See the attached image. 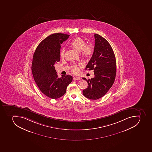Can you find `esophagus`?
<instances>
[{
  "instance_id": "obj_1",
  "label": "esophagus",
  "mask_w": 152,
  "mask_h": 152,
  "mask_svg": "<svg viewBox=\"0 0 152 152\" xmlns=\"http://www.w3.org/2000/svg\"><path fill=\"white\" fill-rule=\"evenodd\" d=\"M80 79V77H75L73 78L74 80H79Z\"/></svg>"
}]
</instances>
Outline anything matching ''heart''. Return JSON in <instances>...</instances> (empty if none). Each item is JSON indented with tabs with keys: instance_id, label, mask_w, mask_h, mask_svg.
<instances>
[{
	"instance_id": "b5f03b06",
	"label": "heart",
	"mask_w": 152,
	"mask_h": 152,
	"mask_svg": "<svg viewBox=\"0 0 152 152\" xmlns=\"http://www.w3.org/2000/svg\"><path fill=\"white\" fill-rule=\"evenodd\" d=\"M71 45L74 49L77 51H80L81 56L84 58L91 57L94 53V48L91 44H86V42L83 38L77 37L72 40L70 43ZM65 49L63 48L60 51V57L64 58L65 56ZM72 72L74 74H77L79 72V68L77 65H74Z\"/></svg>"
}]
</instances>
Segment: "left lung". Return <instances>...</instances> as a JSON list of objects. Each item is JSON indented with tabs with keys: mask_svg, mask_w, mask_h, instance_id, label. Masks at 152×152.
Returning a JSON list of instances; mask_svg holds the SVG:
<instances>
[{
	"mask_svg": "<svg viewBox=\"0 0 152 152\" xmlns=\"http://www.w3.org/2000/svg\"><path fill=\"white\" fill-rule=\"evenodd\" d=\"M95 47L86 70H94V78L87 80L88 87L83 91L85 97L96 100L103 97L112 86L116 75V60L110 44L97 34H94Z\"/></svg>",
	"mask_w": 152,
	"mask_h": 152,
	"instance_id": "left-lung-1",
	"label": "left lung"
}]
</instances>
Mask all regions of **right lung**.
Listing matches in <instances>:
<instances>
[{"instance_id":"1","label":"right lung","mask_w":152,"mask_h":152,"mask_svg":"<svg viewBox=\"0 0 152 152\" xmlns=\"http://www.w3.org/2000/svg\"><path fill=\"white\" fill-rule=\"evenodd\" d=\"M69 36L61 33L50 34L40 43L34 54L31 69L35 82L44 94L53 99L64 95L73 80L69 75L58 77L54 67L60 61L61 45Z\"/></svg>"}]
</instances>
